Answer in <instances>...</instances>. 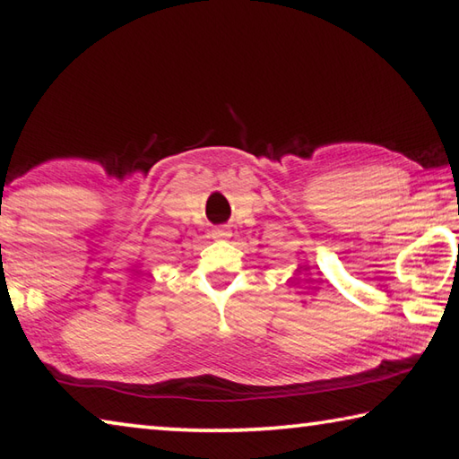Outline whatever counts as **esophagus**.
Wrapping results in <instances>:
<instances>
[{
  "label": "esophagus",
  "instance_id": "1",
  "mask_svg": "<svg viewBox=\"0 0 459 459\" xmlns=\"http://www.w3.org/2000/svg\"><path fill=\"white\" fill-rule=\"evenodd\" d=\"M231 236V231H230V228H226V226H220V228H215L213 231H212V238L213 239H228Z\"/></svg>",
  "mask_w": 459,
  "mask_h": 459
}]
</instances>
